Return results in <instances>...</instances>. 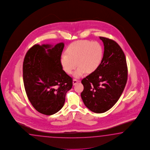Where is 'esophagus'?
Returning <instances> with one entry per match:
<instances>
[{
  "mask_svg": "<svg viewBox=\"0 0 150 150\" xmlns=\"http://www.w3.org/2000/svg\"><path fill=\"white\" fill-rule=\"evenodd\" d=\"M79 81V80H78V79H73V85H74L76 84H77L78 82Z\"/></svg>",
  "mask_w": 150,
  "mask_h": 150,
  "instance_id": "esophagus-1",
  "label": "esophagus"
}]
</instances>
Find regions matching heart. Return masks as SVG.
I'll use <instances>...</instances> for the list:
<instances>
[{
  "label": "heart",
  "mask_w": 150,
  "mask_h": 150,
  "mask_svg": "<svg viewBox=\"0 0 150 150\" xmlns=\"http://www.w3.org/2000/svg\"><path fill=\"white\" fill-rule=\"evenodd\" d=\"M66 54L60 59L62 69L71 74L79 66L74 73V77L79 78L86 72L95 71L101 64L103 57V47L100 43L88 40H81L73 43L66 50Z\"/></svg>",
  "instance_id": "obj_1"
}]
</instances>
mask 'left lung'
I'll return each instance as SVG.
<instances>
[{
	"mask_svg": "<svg viewBox=\"0 0 150 150\" xmlns=\"http://www.w3.org/2000/svg\"><path fill=\"white\" fill-rule=\"evenodd\" d=\"M104 45L101 64L95 71L82 79L81 97L91 111L103 113L112 107L127 83L128 69L125 55L115 41L100 37Z\"/></svg>",
	"mask_w": 150,
	"mask_h": 150,
	"instance_id": "obj_1",
	"label": "left lung"
}]
</instances>
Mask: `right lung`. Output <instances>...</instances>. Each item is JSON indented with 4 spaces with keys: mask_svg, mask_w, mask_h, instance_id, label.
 <instances>
[{
    "mask_svg": "<svg viewBox=\"0 0 150 150\" xmlns=\"http://www.w3.org/2000/svg\"><path fill=\"white\" fill-rule=\"evenodd\" d=\"M64 43L35 45L23 65V83L28 98L39 112L51 115L63 107L72 78L62 69L60 59Z\"/></svg>",
    "mask_w": 150,
    "mask_h": 150,
    "instance_id": "1",
    "label": "right lung"
}]
</instances>
